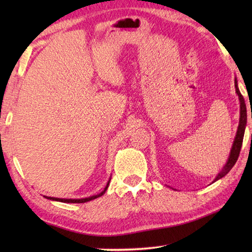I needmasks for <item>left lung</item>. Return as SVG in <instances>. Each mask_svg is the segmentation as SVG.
<instances>
[{
	"instance_id": "left-lung-1",
	"label": "left lung",
	"mask_w": 252,
	"mask_h": 252,
	"mask_svg": "<svg viewBox=\"0 0 252 252\" xmlns=\"http://www.w3.org/2000/svg\"><path fill=\"white\" fill-rule=\"evenodd\" d=\"M234 87H236V92L239 96V101H240V119H239V126H238V130H237V134H236V138H234V141L232 144V148H231V151H230V156L228 158V161L227 163L224 164V167L222 168V170L218 173V176L216 177L215 181L219 180L222 177H224L225 174H227L230 170L232 169V167L236 163L237 160H238V157H239V153H240L241 150V146H242V141H244V135H245V129H246V126H247V108H246V102L244 96L239 91V88H238V83H237V79H234Z\"/></svg>"
}]
</instances>
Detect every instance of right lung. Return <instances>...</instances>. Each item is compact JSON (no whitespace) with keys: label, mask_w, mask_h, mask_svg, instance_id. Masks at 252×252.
<instances>
[{"label":"right lung","mask_w":252,"mask_h":252,"mask_svg":"<svg viewBox=\"0 0 252 252\" xmlns=\"http://www.w3.org/2000/svg\"><path fill=\"white\" fill-rule=\"evenodd\" d=\"M111 180V179H110ZM110 180L108 181V183H106V186L104 188V190L102 191L101 193L99 194H95V195H92V197H89V198H84V199H61V198H53V197H44L46 199H50V200H53V201H60V202H65V203H84V202H88V201H91V200L93 199H96L101 197V195H103L104 192L106 191V189H108L109 187V183H110Z\"/></svg>","instance_id":"1"}]
</instances>
